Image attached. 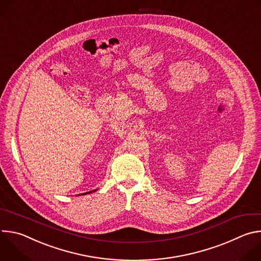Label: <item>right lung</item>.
<instances>
[{
    "label": "right lung",
    "mask_w": 261,
    "mask_h": 261,
    "mask_svg": "<svg viewBox=\"0 0 261 261\" xmlns=\"http://www.w3.org/2000/svg\"><path fill=\"white\" fill-rule=\"evenodd\" d=\"M96 190H93V191H90V192H87V193H85V194H89V193H92V192H95Z\"/></svg>",
    "instance_id": "1"
}]
</instances>
